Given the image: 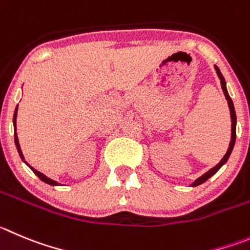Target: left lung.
<instances>
[{"label":"left lung","instance_id":"obj_1","mask_svg":"<svg viewBox=\"0 0 250 250\" xmlns=\"http://www.w3.org/2000/svg\"><path fill=\"white\" fill-rule=\"evenodd\" d=\"M214 69H216V72H217V75H218V78H220L221 80V86H222V90H223V93H225V96H226V100L228 101V107H229V111H230V120H232V137H230V143H229V148H228L227 153H226V155L223 157V159L221 160L218 164L216 165L214 167H212L211 170H208V171L206 172V174H204L201 176V178H199L197 180L195 181V183L192 184V186H197L200 185V184H204L205 181L208 180L209 178H211L212 175L216 174L218 170H220V167H222L223 164H225L226 162L228 160V158H229L230 153H232L233 150V146H234V143H235V122H237V117H235V111H234V106H233V102L232 100H230L229 95H228L227 92V88H226V81H225V78H223V75L221 74L220 69L214 65Z\"/></svg>","mask_w":250,"mask_h":250}]
</instances>
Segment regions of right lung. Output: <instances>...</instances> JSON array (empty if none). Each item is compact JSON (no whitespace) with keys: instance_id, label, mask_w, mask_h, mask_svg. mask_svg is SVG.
<instances>
[{"instance_id":"1","label":"right lung","mask_w":250,"mask_h":250,"mask_svg":"<svg viewBox=\"0 0 250 250\" xmlns=\"http://www.w3.org/2000/svg\"><path fill=\"white\" fill-rule=\"evenodd\" d=\"M17 109H18V106H17V108H16V111H15V116H13V123H15V143H16V146H17V150H18V153H20V157L22 158V160H24V157H23V154H22V150H21V146H20V142H18V137H17V133H16V118H17ZM25 163V162H24ZM25 164H27V163H25ZM28 165V164H27ZM28 167H30V169H32V171L34 172V174L37 175V176H38L39 179H41L42 181H44V183H46V184H49V185H59V184L57 183V181H54V180H51V179H49V178H46L45 175H43L42 174V172H39L38 170H36L34 169V167H30V165H28Z\"/></svg>"}]
</instances>
